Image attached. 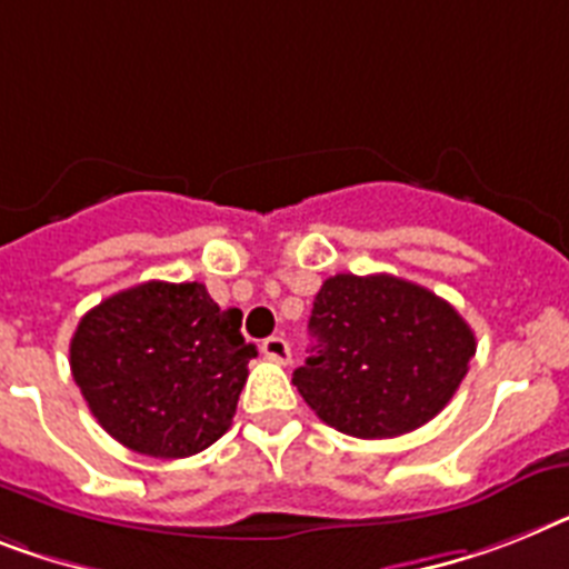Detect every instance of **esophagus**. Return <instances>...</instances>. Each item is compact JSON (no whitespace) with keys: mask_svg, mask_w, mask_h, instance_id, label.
Segmentation results:
<instances>
[{"mask_svg":"<svg viewBox=\"0 0 569 569\" xmlns=\"http://www.w3.org/2000/svg\"><path fill=\"white\" fill-rule=\"evenodd\" d=\"M261 351H264V358L273 360V363H290V346L284 337H267V340L261 342Z\"/></svg>","mask_w":569,"mask_h":569,"instance_id":"34e87169","label":"esophagus"}]
</instances>
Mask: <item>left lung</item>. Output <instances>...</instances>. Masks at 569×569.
Instances as JSON below:
<instances>
[{"label":"left lung","mask_w":569,"mask_h":569,"mask_svg":"<svg viewBox=\"0 0 569 569\" xmlns=\"http://www.w3.org/2000/svg\"><path fill=\"white\" fill-rule=\"evenodd\" d=\"M311 358L293 383L319 419L358 439L427 425L462 383L477 340L457 308L398 276L337 273L313 299Z\"/></svg>","instance_id":"8db88e82"}]
</instances>
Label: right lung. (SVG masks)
I'll list each match as a JSON object with an SVG mask.
<instances>
[{"label":"right lung","instance_id":"right-lung-1","mask_svg":"<svg viewBox=\"0 0 569 569\" xmlns=\"http://www.w3.org/2000/svg\"><path fill=\"white\" fill-rule=\"evenodd\" d=\"M256 355L241 335V311H220L206 284L144 281L78 322L69 366L116 442L182 459L227 433Z\"/></svg>","mask_w":569,"mask_h":569}]
</instances>
